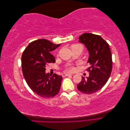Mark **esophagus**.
<instances>
[{"instance_id": "1", "label": "esophagus", "mask_w": 130, "mask_h": 130, "mask_svg": "<svg viewBox=\"0 0 130 130\" xmlns=\"http://www.w3.org/2000/svg\"><path fill=\"white\" fill-rule=\"evenodd\" d=\"M73 75L72 74H69V73H63L62 74V76L63 77H65L67 76H71Z\"/></svg>"}]
</instances>
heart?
Returning a JSON list of instances; mask_svg holds the SVG:
<instances>
[{
	"instance_id": "1",
	"label": "heart",
	"mask_w": 130,
	"mask_h": 130,
	"mask_svg": "<svg viewBox=\"0 0 130 130\" xmlns=\"http://www.w3.org/2000/svg\"><path fill=\"white\" fill-rule=\"evenodd\" d=\"M77 45H79L78 44H76V45H74L72 46V47H74V46H77ZM68 70H70V71H73V70H74V68L72 67H69L68 68Z\"/></svg>"
}]
</instances>
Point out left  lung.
<instances>
[{"mask_svg":"<svg viewBox=\"0 0 130 130\" xmlns=\"http://www.w3.org/2000/svg\"><path fill=\"white\" fill-rule=\"evenodd\" d=\"M78 42L87 48L89 57L87 63L89 76L77 86L80 91L85 94H92L103 88L111 75L112 59L108 43L99 35L85 33L78 37Z\"/></svg>","mask_w":130,"mask_h":130,"instance_id":"8db88e82","label":"left lung"}]
</instances>
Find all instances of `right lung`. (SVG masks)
I'll list each match as a JSON object with an SVG mask.
<instances>
[{"instance_id": "1", "label": "right lung", "mask_w": 130, "mask_h": 130, "mask_svg": "<svg viewBox=\"0 0 130 130\" xmlns=\"http://www.w3.org/2000/svg\"><path fill=\"white\" fill-rule=\"evenodd\" d=\"M60 45L40 39L31 42L23 53L22 66L25 80L31 89L41 97H53L60 89L63 77L56 74L52 75L45 72L46 66L55 62L51 52Z\"/></svg>"}]
</instances>
